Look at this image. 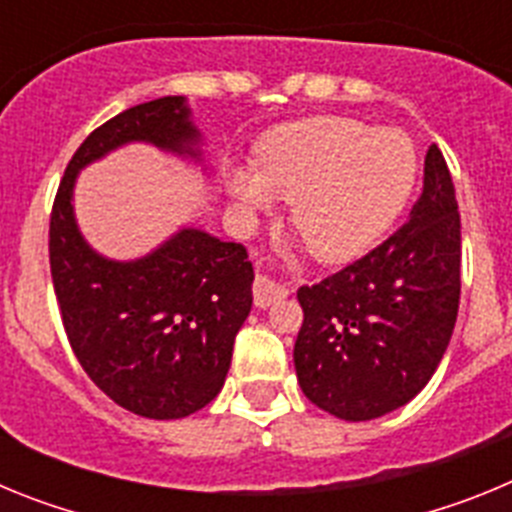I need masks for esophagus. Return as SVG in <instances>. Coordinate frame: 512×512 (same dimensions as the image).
<instances>
[{
    "label": "esophagus",
    "instance_id": "obj_1",
    "mask_svg": "<svg viewBox=\"0 0 512 512\" xmlns=\"http://www.w3.org/2000/svg\"><path fill=\"white\" fill-rule=\"evenodd\" d=\"M284 297H287V289L274 284L269 277L253 279V302H256V307H269L274 302L284 300Z\"/></svg>",
    "mask_w": 512,
    "mask_h": 512
}]
</instances>
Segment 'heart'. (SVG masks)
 <instances>
[{
    "mask_svg": "<svg viewBox=\"0 0 512 512\" xmlns=\"http://www.w3.org/2000/svg\"><path fill=\"white\" fill-rule=\"evenodd\" d=\"M415 143L395 128L354 117H310L271 130L256 171H230L228 187L246 210L289 200V223L307 251L343 264L377 241L408 202L418 179Z\"/></svg>",
    "mask_w": 512,
    "mask_h": 512,
    "instance_id": "heart-1",
    "label": "heart"
}]
</instances>
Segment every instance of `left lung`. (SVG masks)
Instances as JSON below:
<instances>
[{"label": "left lung", "mask_w": 512, "mask_h": 512, "mask_svg": "<svg viewBox=\"0 0 512 512\" xmlns=\"http://www.w3.org/2000/svg\"><path fill=\"white\" fill-rule=\"evenodd\" d=\"M461 295V220L446 158L425 153L423 192L384 243L297 289V382L341 420H372L423 390L454 333Z\"/></svg>", "instance_id": "1"}]
</instances>
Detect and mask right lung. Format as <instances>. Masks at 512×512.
<instances>
[{
	"mask_svg": "<svg viewBox=\"0 0 512 512\" xmlns=\"http://www.w3.org/2000/svg\"><path fill=\"white\" fill-rule=\"evenodd\" d=\"M130 140L200 156L184 97L135 104L92 130L53 200V289L76 359L104 395L143 418H187L223 390L235 333L251 312L253 266L246 246L194 228L128 264L84 243L71 207L76 174Z\"/></svg>",
	"mask_w": 512,
	"mask_h": 512,
	"instance_id": "right-lung-1",
	"label": "right lung"
}]
</instances>
